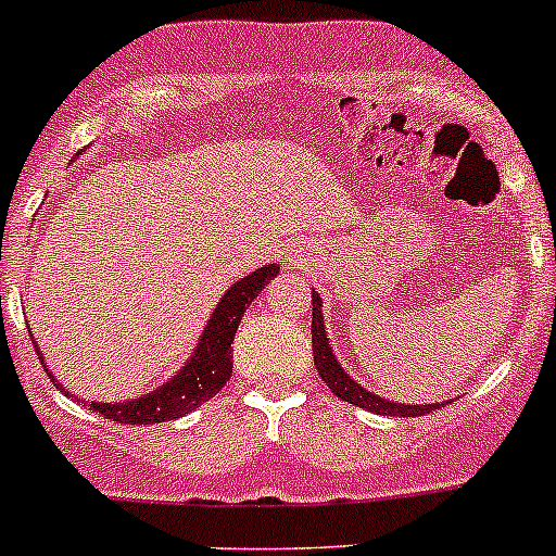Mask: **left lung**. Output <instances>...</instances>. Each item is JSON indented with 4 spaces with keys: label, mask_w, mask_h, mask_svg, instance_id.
<instances>
[{
    "label": "left lung",
    "mask_w": 556,
    "mask_h": 556,
    "mask_svg": "<svg viewBox=\"0 0 556 556\" xmlns=\"http://www.w3.org/2000/svg\"><path fill=\"white\" fill-rule=\"evenodd\" d=\"M323 301L312 290V352H314V366H317L323 382L330 387L336 397L346 403H355V406L368 408V412L384 414V417H422V414H430L439 408V403H425V406H403V403L387 401V397L374 395L366 387H361L355 379L346 377L344 368L336 361L333 350H330L328 333H325L323 325V312H319Z\"/></svg>",
    "instance_id": "8db88e82"
}]
</instances>
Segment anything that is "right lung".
<instances>
[{"label":"right lung","mask_w":556,"mask_h":556,"mask_svg":"<svg viewBox=\"0 0 556 556\" xmlns=\"http://www.w3.org/2000/svg\"><path fill=\"white\" fill-rule=\"evenodd\" d=\"M277 274H279V266L277 263H271V266L257 268V271L247 274L244 279L233 282V288L223 295L217 309L212 312L210 323H206L204 333H201L199 339V346L193 350L190 361L174 374V379H169L166 384H161L159 390L148 392V395L134 397V401H123V403L91 401L93 412L104 414L106 419L121 425H153V422H169V419L182 417V414L193 412V408H199L201 403L215 397L233 374L231 344L247 306L252 304V299H257V293H261V290L266 288ZM37 355L39 361H42L39 346H37ZM45 371H48V366H45ZM50 377H53V374H50ZM53 384L59 387V390H64L55 379ZM66 395H70V392H66Z\"/></svg>","instance_id":"obj_1"}]
</instances>
